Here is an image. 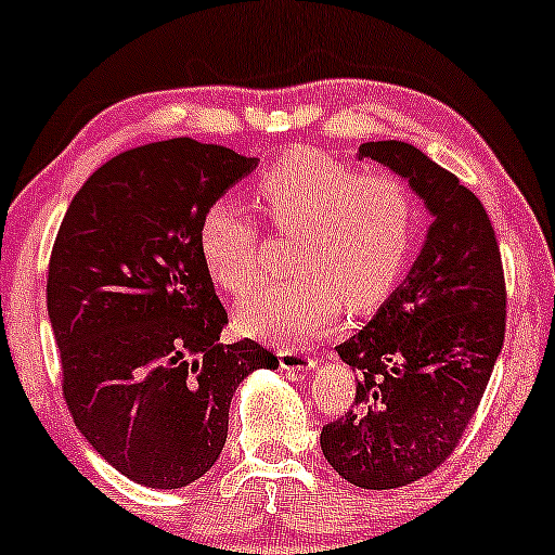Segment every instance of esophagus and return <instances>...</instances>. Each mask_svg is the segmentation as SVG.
Here are the masks:
<instances>
[{
    "instance_id": "obj_1",
    "label": "esophagus",
    "mask_w": 555,
    "mask_h": 555,
    "mask_svg": "<svg viewBox=\"0 0 555 555\" xmlns=\"http://www.w3.org/2000/svg\"><path fill=\"white\" fill-rule=\"evenodd\" d=\"M278 361H280V369H285V371H310V369H315V361H312L307 352H299V350H280Z\"/></svg>"
}]
</instances>
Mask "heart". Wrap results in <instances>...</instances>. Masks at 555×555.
I'll return each instance as SVG.
<instances>
[{
	"label": "heart",
	"instance_id": "obj_1",
	"mask_svg": "<svg viewBox=\"0 0 555 555\" xmlns=\"http://www.w3.org/2000/svg\"><path fill=\"white\" fill-rule=\"evenodd\" d=\"M275 230L294 235L291 261L299 275L264 280L235 305L245 336L296 345L328 328L341 305L371 312L403 278L420 235L416 197L392 173H361L323 152L280 157L256 184ZM197 245L210 278L240 294L261 267V230L232 199L199 216Z\"/></svg>",
	"mask_w": 555,
	"mask_h": 555
}]
</instances>
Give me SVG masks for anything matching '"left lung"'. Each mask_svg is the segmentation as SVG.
Segmentation results:
<instances>
[{
    "label": "left lung",
    "mask_w": 555,
    "mask_h": 555,
    "mask_svg": "<svg viewBox=\"0 0 555 555\" xmlns=\"http://www.w3.org/2000/svg\"><path fill=\"white\" fill-rule=\"evenodd\" d=\"M409 179L436 216L425 248L374 320L336 347L358 371L356 403L323 425L320 449L345 481L398 489L460 447L505 341V272L481 199L403 141L358 150Z\"/></svg>",
    "instance_id": "8db88e82"
}]
</instances>
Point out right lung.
<instances>
[{
	"label": "right lung",
	"mask_w": 555,
	"mask_h": 555,
	"mask_svg": "<svg viewBox=\"0 0 555 555\" xmlns=\"http://www.w3.org/2000/svg\"><path fill=\"white\" fill-rule=\"evenodd\" d=\"M256 157L194 139L128 150L74 194L48 267L61 387L79 433L141 487H190L227 443L259 341L219 345L227 310L197 245L199 216Z\"/></svg>",
	"instance_id": "obj_1"
}]
</instances>
